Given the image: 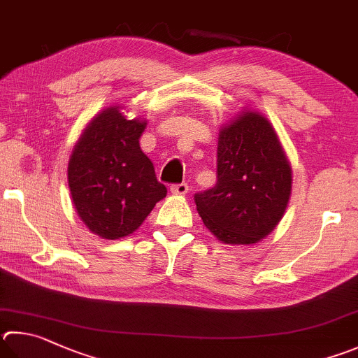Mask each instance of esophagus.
Segmentation results:
<instances>
[{
    "mask_svg": "<svg viewBox=\"0 0 358 358\" xmlns=\"http://www.w3.org/2000/svg\"><path fill=\"white\" fill-rule=\"evenodd\" d=\"M187 191H189V186H187L186 183L171 186V192L173 194V196H185V194H187Z\"/></svg>",
    "mask_w": 358,
    "mask_h": 358,
    "instance_id": "obj_1",
    "label": "esophagus"
}]
</instances>
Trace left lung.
Masks as SVG:
<instances>
[{"instance_id":"left-lung-1","label":"left lung","mask_w":358,"mask_h":358,"mask_svg":"<svg viewBox=\"0 0 358 358\" xmlns=\"http://www.w3.org/2000/svg\"><path fill=\"white\" fill-rule=\"evenodd\" d=\"M291 181V166L269 120L245 111L220 128L217 183L194 200L205 227L219 241L255 244L283 217Z\"/></svg>"}]
</instances>
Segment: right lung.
Wrapping results in <instances>:
<instances>
[{
    "instance_id": "obj_1",
    "label": "right lung",
    "mask_w": 358,
    "mask_h": 358,
    "mask_svg": "<svg viewBox=\"0 0 358 358\" xmlns=\"http://www.w3.org/2000/svg\"><path fill=\"white\" fill-rule=\"evenodd\" d=\"M120 109L109 106L95 115L69 161L75 210L103 239L131 235L167 194L139 145L147 120H128Z\"/></svg>"
}]
</instances>
